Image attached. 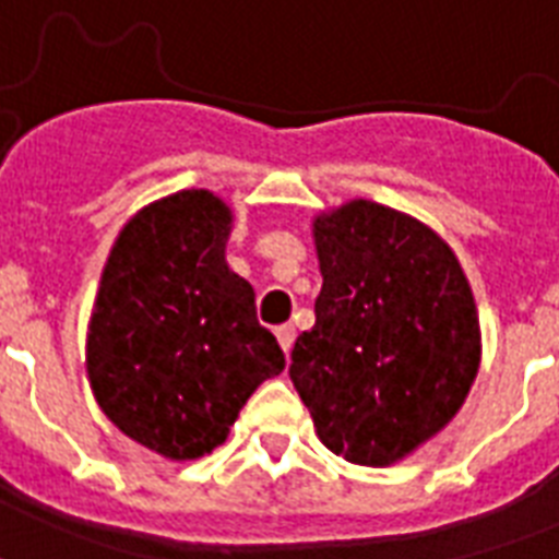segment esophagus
Wrapping results in <instances>:
<instances>
[{
	"mask_svg": "<svg viewBox=\"0 0 559 559\" xmlns=\"http://www.w3.org/2000/svg\"><path fill=\"white\" fill-rule=\"evenodd\" d=\"M275 336H278V345L284 348V354H289L293 342H296V328L293 324H281V328H275Z\"/></svg>",
	"mask_w": 559,
	"mask_h": 559,
	"instance_id": "obj_1",
	"label": "esophagus"
}]
</instances>
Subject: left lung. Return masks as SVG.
<instances>
[{
  "instance_id": "8db88e82",
  "label": "left lung",
  "mask_w": 559,
  "mask_h": 559,
  "mask_svg": "<svg viewBox=\"0 0 559 559\" xmlns=\"http://www.w3.org/2000/svg\"><path fill=\"white\" fill-rule=\"evenodd\" d=\"M313 237L322 293L289 380L328 450L385 467L441 432L476 380L473 289L432 228L380 202L316 217Z\"/></svg>"
}]
</instances>
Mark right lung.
Segmentation results:
<instances>
[{"label":"right lung","instance_id":"add662e5","mask_svg":"<svg viewBox=\"0 0 559 559\" xmlns=\"http://www.w3.org/2000/svg\"><path fill=\"white\" fill-rule=\"evenodd\" d=\"M228 228L226 202L179 191L121 228L100 275L92 391L127 438L165 459L219 447L252 391L287 366L254 316L252 284L228 270Z\"/></svg>","mask_w":559,"mask_h":559}]
</instances>
